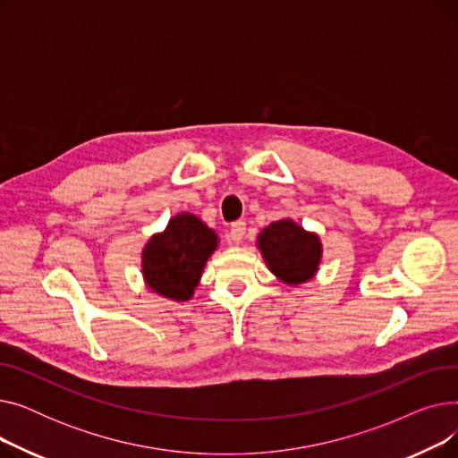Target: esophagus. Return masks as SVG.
Returning a JSON list of instances; mask_svg holds the SVG:
<instances>
[{
    "label": "esophagus",
    "instance_id": "34e87169",
    "mask_svg": "<svg viewBox=\"0 0 458 458\" xmlns=\"http://www.w3.org/2000/svg\"><path fill=\"white\" fill-rule=\"evenodd\" d=\"M245 230H247V225L243 221L233 223L232 228H230V242L235 243V245L242 243L243 237H245Z\"/></svg>",
    "mask_w": 458,
    "mask_h": 458
}]
</instances>
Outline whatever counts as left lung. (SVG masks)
Listing matches in <instances>:
<instances>
[{"label":"left lung","instance_id":"8db88e82","mask_svg":"<svg viewBox=\"0 0 458 458\" xmlns=\"http://www.w3.org/2000/svg\"><path fill=\"white\" fill-rule=\"evenodd\" d=\"M258 247L273 271L285 284H304L316 275L321 261V242L292 219L269 225L258 237Z\"/></svg>","mask_w":458,"mask_h":458}]
</instances>
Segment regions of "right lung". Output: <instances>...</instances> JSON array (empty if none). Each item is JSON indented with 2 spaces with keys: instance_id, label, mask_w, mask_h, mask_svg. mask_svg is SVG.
<instances>
[{
  "instance_id": "obj_1",
  "label": "right lung",
  "mask_w": 458,
  "mask_h": 458,
  "mask_svg": "<svg viewBox=\"0 0 458 458\" xmlns=\"http://www.w3.org/2000/svg\"><path fill=\"white\" fill-rule=\"evenodd\" d=\"M216 233L199 216L180 213L142 250V275L150 290L173 301H187L199 285Z\"/></svg>"
}]
</instances>
